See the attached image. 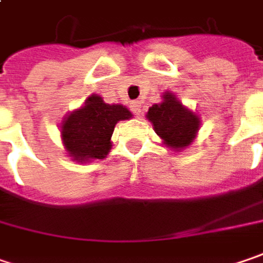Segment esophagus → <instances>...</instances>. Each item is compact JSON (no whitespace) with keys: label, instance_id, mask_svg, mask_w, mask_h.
Returning <instances> with one entry per match:
<instances>
[{"label":"esophagus","instance_id":"34e87169","mask_svg":"<svg viewBox=\"0 0 263 263\" xmlns=\"http://www.w3.org/2000/svg\"><path fill=\"white\" fill-rule=\"evenodd\" d=\"M130 108H132V111L135 115H140L142 114V105H140V102H132V105H130Z\"/></svg>","mask_w":263,"mask_h":263}]
</instances>
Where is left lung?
Returning a JSON list of instances; mask_svg holds the SVG:
<instances>
[{"label": "left lung", "instance_id": "obj_1", "mask_svg": "<svg viewBox=\"0 0 263 263\" xmlns=\"http://www.w3.org/2000/svg\"><path fill=\"white\" fill-rule=\"evenodd\" d=\"M161 103L152 105L146 117L167 146L173 149L186 148L198 132L200 120L194 112L183 108L172 93H165Z\"/></svg>", "mask_w": 263, "mask_h": 263}]
</instances>
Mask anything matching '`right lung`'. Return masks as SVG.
<instances>
[{
  "instance_id": "add662e5",
  "label": "right lung",
  "mask_w": 263,
  "mask_h": 263,
  "mask_svg": "<svg viewBox=\"0 0 263 263\" xmlns=\"http://www.w3.org/2000/svg\"><path fill=\"white\" fill-rule=\"evenodd\" d=\"M130 111L121 105H108L96 95L86 105L68 115L62 123V139L66 151L78 163L102 160L111 149V136L115 124L128 120Z\"/></svg>"
}]
</instances>
